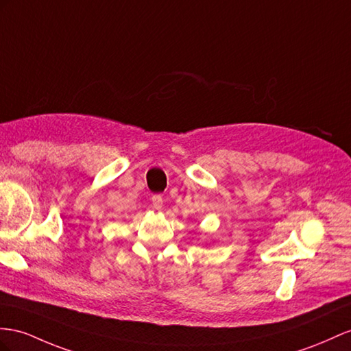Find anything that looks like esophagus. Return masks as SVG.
I'll use <instances>...</instances> for the list:
<instances>
[{
  "mask_svg": "<svg viewBox=\"0 0 351 351\" xmlns=\"http://www.w3.org/2000/svg\"><path fill=\"white\" fill-rule=\"evenodd\" d=\"M151 202H152V208L160 210L161 208H163V195L160 194H154L151 197Z\"/></svg>",
  "mask_w": 351,
  "mask_h": 351,
  "instance_id": "esophagus-1",
  "label": "esophagus"
}]
</instances>
